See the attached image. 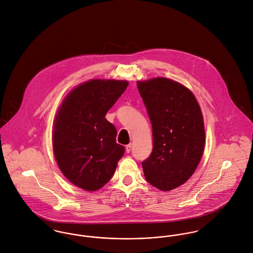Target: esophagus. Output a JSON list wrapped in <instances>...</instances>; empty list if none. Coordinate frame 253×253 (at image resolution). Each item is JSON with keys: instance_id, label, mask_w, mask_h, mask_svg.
Listing matches in <instances>:
<instances>
[{"instance_id": "34e87169", "label": "esophagus", "mask_w": 253, "mask_h": 253, "mask_svg": "<svg viewBox=\"0 0 253 253\" xmlns=\"http://www.w3.org/2000/svg\"><path fill=\"white\" fill-rule=\"evenodd\" d=\"M126 153H129L131 151V144H127L126 146Z\"/></svg>"}]
</instances>
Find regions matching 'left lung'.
Segmentation results:
<instances>
[{"mask_svg": "<svg viewBox=\"0 0 253 253\" xmlns=\"http://www.w3.org/2000/svg\"><path fill=\"white\" fill-rule=\"evenodd\" d=\"M152 124L153 151L142 162L151 185L169 191L195 172L204 153L205 125L200 105L186 86L167 78L137 82Z\"/></svg>", "mask_w": 253, "mask_h": 253, "instance_id": "obj_1", "label": "left lung"}]
</instances>
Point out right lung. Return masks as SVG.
<instances>
[{"label":"right lung","mask_w":253,"mask_h":253,"mask_svg":"<svg viewBox=\"0 0 253 253\" xmlns=\"http://www.w3.org/2000/svg\"><path fill=\"white\" fill-rule=\"evenodd\" d=\"M127 84L126 81L90 80L75 87L57 111L52 134L55 160L64 176L85 191L103 187L125 153L105 115Z\"/></svg>","instance_id":"right-lung-1"}]
</instances>
